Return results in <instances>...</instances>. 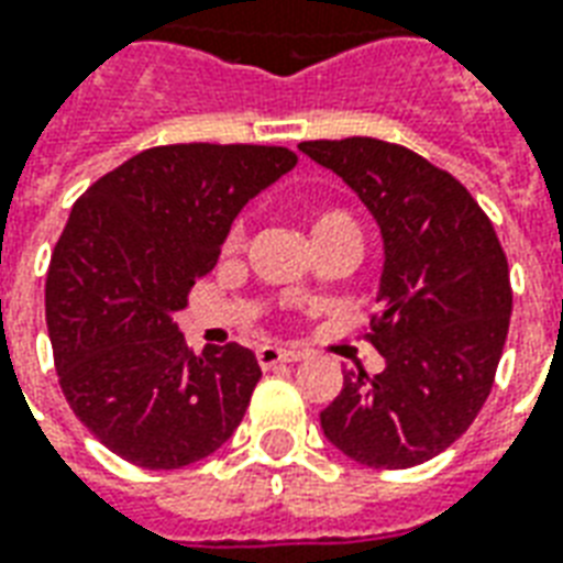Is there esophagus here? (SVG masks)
<instances>
[{
	"label": "esophagus",
	"instance_id": "obj_1",
	"mask_svg": "<svg viewBox=\"0 0 563 563\" xmlns=\"http://www.w3.org/2000/svg\"><path fill=\"white\" fill-rule=\"evenodd\" d=\"M303 352L301 349H280V345H262L260 352H256V361H260V366H277V364H298V361H303Z\"/></svg>",
	"mask_w": 563,
	"mask_h": 563
}]
</instances>
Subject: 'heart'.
Wrapping results in <instances>:
<instances>
[{
    "mask_svg": "<svg viewBox=\"0 0 563 563\" xmlns=\"http://www.w3.org/2000/svg\"><path fill=\"white\" fill-rule=\"evenodd\" d=\"M336 220H349V214L336 211V208H331V211H319V214L313 218V232L331 227V223H336ZM241 241H244V223L235 220V223L227 229V235H223V253H235V250L241 247Z\"/></svg>",
    "mask_w": 563,
    "mask_h": 563,
    "instance_id": "1",
    "label": "heart"
}]
</instances>
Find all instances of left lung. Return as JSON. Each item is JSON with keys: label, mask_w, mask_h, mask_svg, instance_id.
<instances>
[{"label": "left lung", "mask_w": 563, "mask_h": 563, "mask_svg": "<svg viewBox=\"0 0 563 563\" xmlns=\"http://www.w3.org/2000/svg\"><path fill=\"white\" fill-rule=\"evenodd\" d=\"M298 148L355 190L385 239L364 334L385 369L343 373L322 430L361 465L411 468L451 448L493 390L514 310L507 256L472 194L406 145L349 136Z\"/></svg>", "instance_id": "obj_1"}]
</instances>
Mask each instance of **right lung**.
Listing matches in <instances>:
<instances>
[{
	"label": "right lung",
	"instance_id": "obj_1",
	"mask_svg": "<svg viewBox=\"0 0 563 563\" xmlns=\"http://www.w3.org/2000/svg\"><path fill=\"white\" fill-rule=\"evenodd\" d=\"M298 164L283 145H157L82 194L47 271V331L70 411L124 462L169 472L235 432L262 369L239 343L187 349L173 313L232 220Z\"/></svg>",
	"mask_w": 563,
	"mask_h": 563
}]
</instances>
